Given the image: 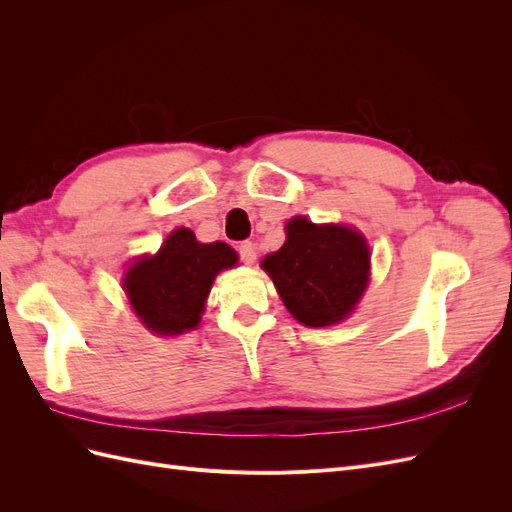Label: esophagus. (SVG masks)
I'll return each mask as SVG.
<instances>
[{"label":"esophagus","instance_id":"1","mask_svg":"<svg viewBox=\"0 0 512 512\" xmlns=\"http://www.w3.org/2000/svg\"><path fill=\"white\" fill-rule=\"evenodd\" d=\"M237 252L241 256L243 265H254V262H256V245L252 241H241L239 247H237Z\"/></svg>","mask_w":512,"mask_h":512}]
</instances>
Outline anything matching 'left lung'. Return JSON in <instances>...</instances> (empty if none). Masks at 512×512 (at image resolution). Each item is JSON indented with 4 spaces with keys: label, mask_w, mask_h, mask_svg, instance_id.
I'll use <instances>...</instances> for the list:
<instances>
[{
    "label": "left lung",
    "mask_w": 512,
    "mask_h": 512,
    "mask_svg": "<svg viewBox=\"0 0 512 512\" xmlns=\"http://www.w3.org/2000/svg\"><path fill=\"white\" fill-rule=\"evenodd\" d=\"M288 312L305 327H329L359 303L369 280V250L348 226L286 224V243L262 260Z\"/></svg>",
    "instance_id": "1"
}]
</instances>
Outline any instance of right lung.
Wrapping results in <instances>:
<instances>
[{
	"mask_svg": "<svg viewBox=\"0 0 512 512\" xmlns=\"http://www.w3.org/2000/svg\"><path fill=\"white\" fill-rule=\"evenodd\" d=\"M235 262L237 254L230 245L198 243L190 228H177L156 256L134 262L123 288L147 329L179 335L200 322L215 275L235 267Z\"/></svg>",
	"mask_w": 512,
	"mask_h": 512,
	"instance_id": "add662e5",
	"label": "right lung"
}]
</instances>
